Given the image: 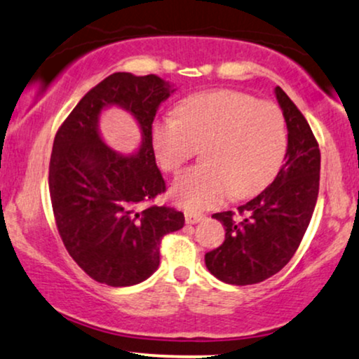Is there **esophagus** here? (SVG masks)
<instances>
[{"label":"esophagus","mask_w":359,"mask_h":359,"mask_svg":"<svg viewBox=\"0 0 359 359\" xmlns=\"http://www.w3.org/2000/svg\"><path fill=\"white\" fill-rule=\"evenodd\" d=\"M202 215L201 214H194V212H185V222L191 224V226H194V224L201 222L202 221Z\"/></svg>","instance_id":"obj_1"}]
</instances>
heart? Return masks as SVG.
<instances>
[{
  "mask_svg": "<svg viewBox=\"0 0 359 359\" xmlns=\"http://www.w3.org/2000/svg\"><path fill=\"white\" fill-rule=\"evenodd\" d=\"M158 165L175 172L202 149V165L175 177L170 197L185 210L219 207L231 196L248 198L278 174L287 147L286 120L278 105L236 90L189 97L177 116L152 125Z\"/></svg>",
  "mask_w": 359,
  "mask_h": 359,
  "instance_id": "heart-1",
  "label": "heart"
}]
</instances>
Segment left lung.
Wrapping results in <instances>:
<instances>
[{
	"label": "left lung",
	"instance_id": "obj_1",
	"mask_svg": "<svg viewBox=\"0 0 359 359\" xmlns=\"http://www.w3.org/2000/svg\"><path fill=\"white\" fill-rule=\"evenodd\" d=\"M287 127L284 165L273 184L231 210L214 214L222 222L226 239L205 254V266L219 280L248 286L279 273L299 248L313 217L319 192L321 154L304 115L280 86L274 88Z\"/></svg>",
	"mask_w": 359,
	"mask_h": 359
}]
</instances>
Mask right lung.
Masks as SVG:
<instances>
[{"label":"right lung","instance_id":"obj_1","mask_svg":"<svg viewBox=\"0 0 359 359\" xmlns=\"http://www.w3.org/2000/svg\"><path fill=\"white\" fill-rule=\"evenodd\" d=\"M174 92L157 75L114 73L81 98L55 135L48 185L56 227L73 261L107 286L150 278L161 262L162 237L184 227V214L172 207L140 209L165 192L152 123ZM110 106L127 109L141 127L135 154L115 153L102 142L97 122Z\"/></svg>","mask_w":359,"mask_h":359}]
</instances>
